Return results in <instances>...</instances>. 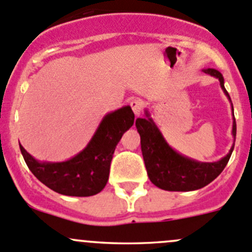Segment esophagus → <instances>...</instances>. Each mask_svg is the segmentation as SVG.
Returning <instances> with one entry per match:
<instances>
[{
    "label": "esophagus",
    "mask_w": 252,
    "mask_h": 252,
    "mask_svg": "<svg viewBox=\"0 0 252 252\" xmlns=\"http://www.w3.org/2000/svg\"><path fill=\"white\" fill-rule=\"evenodd\" d=\"M130 107L135 116H140V113L143 112L144 108V102L141 101L140 98H135L130 102Z\"/></svg>",
    "instance_id": "esophagus-1"
}]
</instances>
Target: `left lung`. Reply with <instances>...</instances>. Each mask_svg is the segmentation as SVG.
<instances>
[{
    "instance_id": "obj_1",
    "label": "left lung",
    "mask_w": 252,
    "mask_h": 252,
    "mask_svg": "<svg viewBox=\"0 0 252 252\" xmlns=\"http://www.w3.org/2000/svg\"><path fill=\"white\" fill-rule=\"evenodd\" d=\"M206 74L217 77L224 94L231 102L224 87L223 75L216 69L203 70ZM145 118H136L135 126L140 134L141 153L149 178L156 187L165 191H194L216 180L230 158L234 145L226 156L217 162H199L173 150L155 126L150 114L145 111ZM234 116V113H233ZM233 136H236V122L233 121Z\"/></svg>"
}]
</instances>
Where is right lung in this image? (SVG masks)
Wrapping results in <instances>:
<instances>
[{
	"label": "right lung",
	"mask_w": 252,
	"mask_h": 252,
	"mask_svg": "<svg viewBox=\"0 0 252 252\" xmlns=\"http://www.w3.org/2000/svg\"><path fill=\"white\" fill-rule=\"evenodd\" d=\"M133 124L134 113L129 106L108 113L86 148L63 162H39L21 144L19 148L29 170L46 187L65 196H94L107 185L117 144Z\"/></svg>",
	"instance_id": "obj_1"
}]
</instances>
